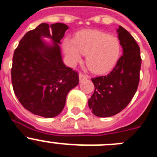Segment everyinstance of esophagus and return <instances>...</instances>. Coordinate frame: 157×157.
<instances>
[{"instance_id":"1","label":"esophagus","mask_w":157,"mask_h":157,"mask_svg":"<svg viewBox=\"0 0 157 157\" xmlns=\"http://www.w3.org/2000/svg\"><path fill=\"white\" fill-rule=\"evenodd\" d=\"M88 78V75H86L83 74V73H80L79 74V81L80 82H82L84 81V80L87 79Z\"/></svg>"}]
</instances>
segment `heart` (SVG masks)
<instances>
[{
  "instance_id": "b5f03b06",
  "label": "heart",
  "mask_w": 157,
  "mask_h": 157,
  "mask_svg": "<svg viewBox=\"0 0 157 157\" xmlns=\"http://www.w3.org/2000/svg\"><path fill=\"white\" fill-rule=\"evenodd\" d=\"M63 49L72 63L80 61L82 54L87 55V66L95 73L111 70L120 54L119 40L114 36L97 30L82 32L75 38V41L66 39Z\"/></svg>"
}]
</instances>
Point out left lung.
<instances>
[{
    "label": "left lung",
    "instance_id": "left-lung-1",
    "mask_svg": "<svg viewBox=\"0 0 157 157\" xmlns=\"http://www.w3.org/2000/svg\"><path fill=\"white\" fill-rule=\"evenodd\" d=\"M117 32L123 54L110 73L91 78L95 90L88 105L93 113L99 117L112 116L125 109L139 84L141 64L139 46L123 27L120 26Z\"/></svg>",
    "mask_w": 157,
    "mask_h": 157
}]
</instances>
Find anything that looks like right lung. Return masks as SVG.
Masks as SVG:
<instances>
[{"label": "right lung", "instance_id": "obj_1", "mask_svg": "<svg viewBox=\"0 0 157 157\" xmlns=\"http://www.w3.org/2000/svg\"><path fill=\"white\" fill-rule=\"evenodd\" d=\"M68 27L63 23H41L25 34L15 49L11 71L16 98L25 109L45 118L62 112L69 91L79 82L78 73L62 61L58 44ZM48 36V47L40 39Z\"/></svg>", "mask_w": 157, "mask_h": 157}]
</instances>
